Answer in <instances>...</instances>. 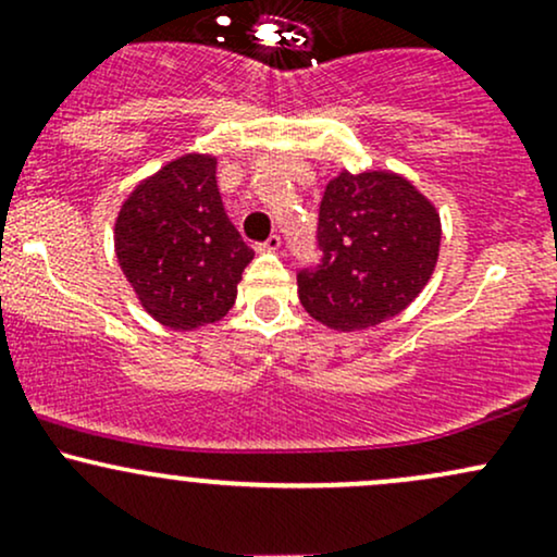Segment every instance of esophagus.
Masks as SVG:
<instances>
[{
	"label": "esophagus",
	"mask_w": 557,
	"mask_h": 557,
	"mask_svg": "<svg viewBox=\"0 0 557 557\" xmlns=\"http://www.w3.org/2000/svg\"><path fill=\"white\" fill-rule=\"evenodd\" d=\"M280 246H283V238L277 233H272L264 243H259V251H277Z\"/></svg>",
	"instance_id": "34e87169"
}]
</instances>
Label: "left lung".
Returning <instances> with one entry per match:
<instances>
[{
  "label": "left lung",
  "instance_id": "obj_1",
  "mask_svg": "<svg viewBox=\"0 0 557 557\" xmlns=\"http://www.w3.org/2000/svg\"><path fill=\"white\" fill-rule=\"evenodd\" d=\"M319 261L298 272V298L332 330H367L400 314L432 277L440 216L389 172H341L324 190Z\"/></svg>",
  "mask_w": 557,
  "mask_h": 557
}]
</instances>
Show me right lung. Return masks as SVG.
<instances>
[{
	"instance_id": "obj_1",
	"label": "right lung",
	"mask_w": 557,
	"mask_h": 557,
	"mask_svg": "<svg viewBox=\"0 0 557 557\" xmlns=\"http://www.w3.org/2000/svg\"><path fill=\"white\" fill-rule=\"evenodd\" d=\"M214 170L212 157L175 159L133 190L114 225L127 283L172 330L225 317L253 259L225 212Z\"/></svg>"
}]
</instances>
